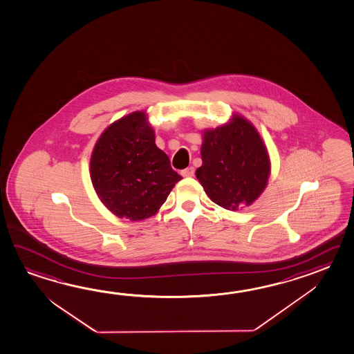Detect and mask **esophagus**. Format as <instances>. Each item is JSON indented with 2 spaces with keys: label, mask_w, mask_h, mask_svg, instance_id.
I'll return each mask as SVG.
<instances>
[{
  "label": "esophagus",
  "mask_w": 354,
  "mask_h": 354,
  "mask_svg": "<svg viewBox=\"0 0 354 354\" xmlns=\"http://www.w3.org/2000/svg\"><path fill=\"white\" fill-rule=\"evenodd\" d=\"M180 174L183 176V177H194V167H188L186 169H183V171H180Z\"/></svg>",
  "instance_id": "esophagus-1"
}]
</instances>
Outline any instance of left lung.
I'll return each instance as SVG.
<instances>
[{"label": "left lung", "instance_id": "left-lung-1", "mask_svg": "<svg viewBox=\"0 0 354 354\" xmlns=\"http://www.w3.org/2000/svg\"><path fill=\"white\" fill-rule=\"evenodd\" d=\"M201 157L196 177L221 207L236 211L250 206L268 186L269 153L257 128L240 114L202 132Z\"/></svg>", "mask_w": 354, "mask_h": 354}]
</instances>
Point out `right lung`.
<instances>
[{"mask_svg": "<svg viewBox=\"0 0 354 354\" xmlns=\"http://www.w3.org/2000/svg\"><path fill=\"white\" fill-rule=\"evenodd\" d=\"M91 178L99 200L113 215L140 221L156 215L182 180L156 146L146 111L111 123L94 146Z\"/></svg>", "mask_w": 354, "mask_h": 354, "instance_id": "1", "label": "right lung"}]
</instances>
